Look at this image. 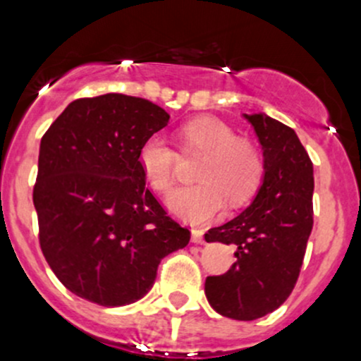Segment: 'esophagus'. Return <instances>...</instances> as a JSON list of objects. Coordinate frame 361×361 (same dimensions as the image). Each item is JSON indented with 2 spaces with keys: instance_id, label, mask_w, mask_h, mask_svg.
I'll use <instances>...</instances> for the list:
<instances>
[{
  "instance_id": "34e87169",
  "label": "esophagus",
  "mask_w": 361,
  "mask_h": 361,
  "mask_svg": "<svg viewBox=\"0 0 361 361\" xmlns=\"http://www.w3.org/2000/svg\"><path fill=\"white\" fill-rule=\"evenodd\" d=\"M192 243H195V245L204 243V231H201V228H192Z\"/></svg>"
}]
</instances>
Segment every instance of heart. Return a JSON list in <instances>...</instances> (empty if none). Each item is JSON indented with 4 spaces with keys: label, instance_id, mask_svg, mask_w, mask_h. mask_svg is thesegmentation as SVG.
I'll return each mask as SVG.
<instances>
[{
    "label": "heart",
    "instance_id": "b5f03b06",
    "mask_svg": "<svg viewBox=\"0 0 361 361\" xmlns=\"http://www.w3.org/2000/svg\"><path fill=\"white\" fill-rule=\"evenodd\" d=\"M190 147L206 152L195 185L180 187L167 195L166 204L174 216L190 224H204L221 213L225 201L241 206L250 201L262 178V159L246 141L238 140L225 122L201 116L183 127ZM176 154L162 134H152L140 148V166L150 187L169 190L174 180Z\"/></svg>",
    "mask_w": 361,
    "mask_h": 361
}]
</instances>
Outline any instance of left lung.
I'll use <instances>...</instances> for the list:
<instances>
[{
	"label": "left lung",
	"mask_w": 361,
	"mask_h": 361,
	"mask_svg": "<svg viewBox=\"0 0 361 361\" xmlns=\"http://www.w3.org/2000/svg\"><path fill=\"white\" fill-rule=\"evenodd\" d=\"M245 118L264 150V176L253 202L207 231V243L235 248L225 274L207 276L204 292L221 316L251 322L276 311L292 293L312 231V162L292 127L265 113Z\"/></svg>",
	"instance_id": "8db88e82"
}]
</instances>
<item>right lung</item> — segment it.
Returning a JSON list of instances; mask_svg holds the SVG:
<instances>
[{"label": "right lung", "instance_id": "add662e5", "mask_svg": "<svg viewBox=\"0 0 361 361\" xmlns=\"http://www.w3.org/2000/svg\"><path fill=\"white\" fill-rule=\"evenodd\" d=\"M167 122L150 101L104 94L69 103L42 137L32 190L39 246L59 281L85 300H140L160 260L190 241L140 166L141 145Z\"/></svg>", "mask_w": 361, "mask_h": 361}]
</instances>
